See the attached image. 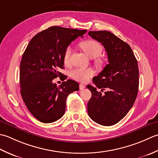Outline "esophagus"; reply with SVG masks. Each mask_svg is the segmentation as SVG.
I'll return each mask as SVG.
<instances>
[{"instance_id": "34e87169", "label": "esophagus", "mask_w": 158, "mask_h": 158, "mask_svg": "<svg viewBox=\"0 0 158 158\" xmlns=\"http://www.w3.org/2000/svg\"><path fill=\"white\" fill-rule=\"evenodd\" d=\"M79 88L80 90H82L85 88V85H84L83 84H80V85H79Z\"/></svg>"}]
</instances>
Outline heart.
<instances>
[{
  "mask_svg": "<svg viewBox=\"0 0 158 158\" xmlns=\"http://www.w3.org/2000/svg\"><path fill=\"white\" fill-rule=\"evenodd\" d=\"M80 47L84 52L91 59L99 56L102 53L103 48L102 45L95 40H86L80 44ZM72 48L67 47L64 52L63 62L65 65H68L70 60L71 54H72ZM96 63L98 65H101L102 60L101 59H96ZM94 75V71L91 68H82L78 67L71 71L70 76L73 79L78 82H85Z\"/></svg>",
  "mask_w": 158,
  "mask_h": 158,
  "instance_id": "b5f03b06",
  "label": "heart"
}]
</instances>
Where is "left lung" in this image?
Wrapping results in <instances>:
<instances>
[{"label":"left lung","instance_id":"left-lung-1","mask_svg":"<svg viewBox=\"0 0 158 158\" xmlns=\"http://www.w3.org/2000/svg\"><path fill=\"white\" fill-rule=\"evenodd\" d=\"M89 35L105 48L109 64L93 78L98 89H108L102 94L91 85L92 96L87 104L90 118L96 123L110 126L120 121L133 106L139 86L137 60L125 41L107 31H89Z\"/></svg>","mask_w":158,"mask_h":158}]
</instances>
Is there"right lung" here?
<instances>
[{
	"mask_svg": "<svg viewBox=\"0 0 158 158\" xmlns=\"http://www.w3.org/2000/svg\"><path fill=\"white\" fill-rule=\"evenodd\" d=\"M86 30L51 27L34 36L22 55L20 68V93L28 110L44 123L59 120L65 113L66 99L79 90L74 80L60 86L52 80L60 77L64 69L63 55L72 41Z\"/></svg>",
	"mask_w": 158,
	"mask_h": 158,
	"instance_id": "add662e5",
	"label": "right lung"
}]
</instances>
